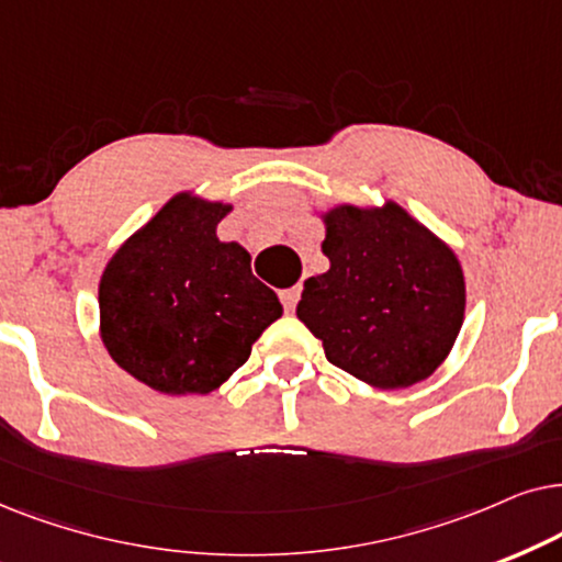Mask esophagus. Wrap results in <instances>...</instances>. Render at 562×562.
I'll return each instance as SVG.
<instances>
[{
  "mask_svg": "<svg viewBox=\"0 0 562 562\" xmlns=\"http://www.w3.org/2000/svg\"><path fill=\"white\" fill-rule=\"evenodd\" d=\"M297 297H301V288H288V290H280V301L285 305L288 313L295 311L297 305Z\"/></svg>",
  "mask_w": 562,
  "mask_h": 562,
  "instance_id": "1",
  "label": "esophagus"
}]
</instances>
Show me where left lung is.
I'll use <instances>...</instances> for the list:
<instances>
[{
    "mask_svg": "<svg viewBox=\"0 0 562 562\" xmlns=\"http://www.w3.org/2000/svg\"><path fill=\"white\" fill-rule=\"evenodd\" d=\"M328 269L305 280L297 318L326 359L380 391L422 383L450 357L465 321L452 246L395 200L321 211Z\"/></svg>",
    "mask_w": 562,
    "mask_h": 562,
    "instance_id": "obj_1",
    "label": "left lung"
}]
</instances>
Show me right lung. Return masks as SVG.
Returning a JSON list of instances; mask_svg holds the SVG:
<instances>
[{"instance_id":"1","label":"right lung","mask_w":562,"mask_h":562,"mask_svg":"<svg viewBox=\"0 0 562 562\" xmlns=\"http://www.w3.org/2000/svg\"><path fill=\"white\" fill-rule=\"evenodd\" d=\"M234 205L184 190L112 254L100 277V339L117 368L167 395L213 393L282 316L241 244L215 228Z\"/></svg>"}]
</instances>
